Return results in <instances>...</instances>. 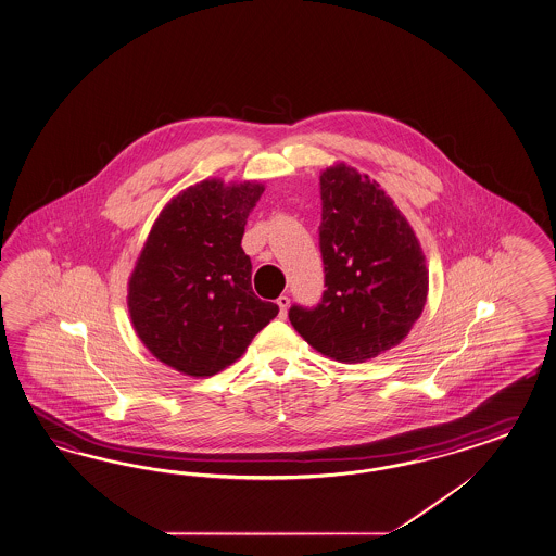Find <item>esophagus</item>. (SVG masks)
I'll list each match as a JSON object with an SVG mask.
<instances>
[{"instance_id":"esophagus-1","label":"esophagus","mask_w":556,"mask_h":556,"mask_svg":"<svg viewBox=\"0 0 556 556\" xmlns=\"http://www.w3.org/2000/svg\"><path fill=\"white\" fill-rule=\"evenodd\" d=\"M276 304H278V308H280V318H286L288 316V306H290V299L282 294V296H278L276 300Z\"/></svg>"}]
</instances>
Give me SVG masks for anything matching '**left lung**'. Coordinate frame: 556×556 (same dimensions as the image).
<instances>
[{
    "label": "left lung",
    "instance_id": "left-lung-1",
    "mask_svg": "<svg viewBox=\"0 0 556 556\" xmlns=\"http://www.w3.org/2000/svg\"><path fill=\"white\" fill-rule=\"evenodd\" d=\"M325 264L320 302L292 304L304 341L342 363H363L407 337L428 299V268L412 226L377 181L337 165L320 175Z\"/></svg>",
    "mask_w": 556,
    "mask_h": 556
}]
</instances>
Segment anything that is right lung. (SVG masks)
Instances as JSON below:
<instances>
[{"label":"right lung","mask_w":556,"mask_h":556,"mask_svg":"<svg viewBox=\"0 0 556 556\" xmlns=\"http://www.w3.org/2000/svg\"><path fill=\"white\" fill-rule=\"evenodd\" d=\"M262 184L201 181L161 212L128 282V313L144 346L193 377L242 356L278 314L252 290L243 228Z\"/></svg>","instance_id":"obj_1"}]
</instances>
